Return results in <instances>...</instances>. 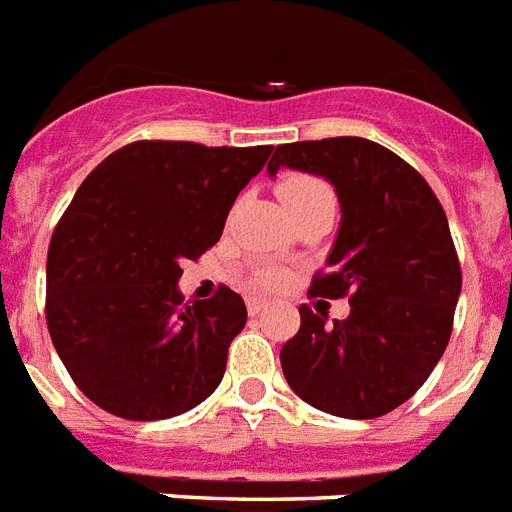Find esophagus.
Returning a JSON list of instances; mask_svg holds the SVG:
<instances>
[{
  "mask_svg": "<svg viewBox=\"0 0 512 512\" xmlns=\"http://www.w3.org/2000/svg\"><path fill=\"white\" fill-rule=\"evenodd\" d=\"M245 306H248V314H251V317H256V314L264 312V306H267V301H264V298L251 296V298H248V301H245Z\"/></svg>",
  "mask_w": 512,
  "mask_h": 512,
  "instance_id": "esophagus-1",
  "label": "esophagus"
}]
</instances>
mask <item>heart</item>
I'll return each instance as SVG.
<instances>
[{
	"label": "heart",
	"instance_id": "heart-1",
	"mask_svg": "<svg viewBox=\"0 0 512 512\" xmlns=\"http://www.w3.org/2000/svg\"><path fill=\"white\" fill-rule=\"evenodd\" d=\"M277 195H280L288 211H296V208L309 206L314 200L333 198V190L322 179L312 177V174H285L277 182ZM282 280H285V272L275 267L261 269L256 275V282L264 285V288H277V285H282Z\"/></svg>",
	"mask_w": 512,
	"mask_h": 512
}]
</instances>
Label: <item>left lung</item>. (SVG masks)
I'll use <instances>...</instances> for the list:
<instances>
[{
    "instance_id": "left-lung-1",
    "label": "left lung",
    "mask_w": 512,
    "mask_h": 512,
    "mask_svg": "<svg viewBox=\"0 0 512 512\" xmlns=\"http://www.w3.org/2000/svg\"><path fill=\"white\" fill-rule=\"evenodd\" d=\"M325 177L341 227L309 293L349 296L333 320L298 306L301 327L280 351L288 386L338 418L370 420L410 399L447 349L463 272L447 214L418 171L362 137L277 145L267 171Z\"/></svg>"
}]
</instances>
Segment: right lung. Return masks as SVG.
I'll use <instances>...</instances> for the list:
<instances>
[{
    "mask_svg": "<svg viewBox=\"0 0 512 512\" xmlns=\"http://www.w3.org/2000/svg\"><path fill=\"white\" fill-rule=\"evenodd\" d=\"M272 145L140 140L110 153L57 222L47 327L81 394L110 415L163 420L222 383L248 312L235 290L185 304L182 264L216 245Z\"/></svg>",
    "mask_w": 512,
    "mask_h": 512,
    "instance_id": "obj_1",
    "label": "right lung"
}]
</instances>
